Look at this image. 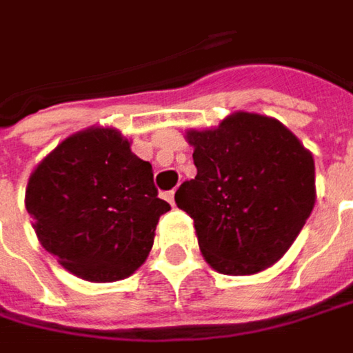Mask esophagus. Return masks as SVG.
Segmentation results:
<instances>
[{
  "label": "esophagus",
  "mask_w": 353,
  "mask_h": 353,
  "mask_svg": "<svg viewBox=\"0 0 353 353\" xmlns=\"http://www.w3.org/2000/svg\"><path fill=\"white\" fill-rule=\"evenodd\" d=\"M164 199H166L170 205H174V190H168V192H164Z\"/></svg>",
  "instance_id": "34e87169"
}]
</instances>
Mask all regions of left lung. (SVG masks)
Wrapping results in <instances>:
<instances>
[{"instance_id":"obj_1","label":"left lung","mask_w":353,"mask_h":353,"mask_svg":"<svg viewBox=\"0 0 353 353\" xmlns=\"http://www.w3.org/2000/svg\"><path fill=\"white\" fill-rule=\"evenodd\" d=\"M187 140L196 176L174 201L194 221L205 261L223 275L277 263L314 211L312 152L279 120L243 110Z\"/></svg>"}]
</instances>
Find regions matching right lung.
Here are the masks:
<instances>
[{
    "label": "right lung",
    "mask_w": 353,
    "mask_h": 353,
    "mask_svg": "<svg viewBox=\"0 0 353 353\" xmlns=\"http://www.w3.org/2000/svg\"><path fill=\"white\" fill-rule=\"evenodd\" d=\"M26 209L41 247L70 273L110 283L148 257L161 214L150 163L112 126H90L62 140L34 168Z\"/></svg>",
    "instance_id": "obj_1"
}]
</instances>
